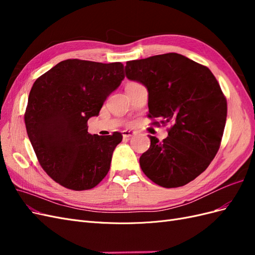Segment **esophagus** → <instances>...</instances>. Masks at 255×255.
<instances>
[{
    "instance_id": "1",
    "label": "esophagus",
    "mask_w": 255,
    "mask_h": 255,
    "mask_svg": "<svg viewBox=\"0 0 255 255\" xmlns=\"http://www.w3.org/2000/svg\"><path fill=\"white\" fill-rule=\"evenodd\" d=\"M134 135H136V132H134V130H128V129H126V130H123V132H122V136L125 137V138L132 137Z\"/></svg>"
}]
</instances>
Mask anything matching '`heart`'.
Masks as SVG:
<instances>
[{
  "mask_svg": "<svg viewBox=\"0 0 255 255\" xmlns=\"http://www.w3.org/2000/svg\"><path fill=\"white\" fill-rule=\"evenodd\" d=\"M129 83H133V82H129Z\"/></svg>",
  "mask_w": 255,
  "mask_h": 255,
  "instance_id": "obj_1",
  "label": "heart"
}]
</instances>
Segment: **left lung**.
<instances>
[{"instance_id":"8db88e82","label":"left lung","mask_w":255,"mask_h":255,"mask_svg":"<svg viewBox=\"0 0 255 255\" xmlns=\"http://www.w3.org/2000/svg\"><path fill=\"white\" fill-rule=\"evenodd\" d=\"M126 74L148 88V117L171 125L161 142L150 136V148L139 158L143 173L161 187L184 186L220 148L228 106L218 81L207 67L177 53L127 61Z\"/></svg>"}]
</instances>
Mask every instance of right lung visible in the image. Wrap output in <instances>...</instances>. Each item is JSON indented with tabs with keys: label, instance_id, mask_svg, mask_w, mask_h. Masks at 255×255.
Returning <instances> with one entry per match:
<instances>
[{
	"label": "right lung",
	"instance_id": "obj_1",
	"mask_svg": "<svg viewBox=\"0 0 255 255\" xmlns=\"http://www.w3.org/2000/svg\"><path fill=\"white\" fill-rule=\"evenodd\" d=\"M123 79L121 63L67 59L35 81L24 114L26 132L40 166L61 186L91 189L109 173L122 134L91 135L87 121Z\"/></svg>",
	"mask_w": 255,
	"mask_h": 255
}]
</instances>
